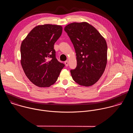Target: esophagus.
<instances>
[{
  "label": "esophagus",
  "mask_w": 133,
  "mask_h": 133,
  "mask_svg": "<svg viewBox=\"0 0 133 133\" xmlns=\"http://www.w3.org/2000/svg\"><path fill=\"white\" fill-rule=\"evenodd\" d=\"M64 64L66 66H68V64H69V62L68 61H64Z\"/></svg>",
  "instance_id": "obj_1"
}]
</instances>
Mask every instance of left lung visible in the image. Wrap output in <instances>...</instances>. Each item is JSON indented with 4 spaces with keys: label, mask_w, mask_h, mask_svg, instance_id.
Returning a JSON list of instances; mask_svg holds the SVG:
<instances>
[{
    "label": "left lung",
    "mask_w": 133,
    "mask_h": 133,
    "mask_svg": "<svg viewBox=\"0 0 133 133\" xmlns=\"http://www.w3.org/2000/svg\"><path fill=\"white\" fill-rule=\"evenodd\" d=\"M64 31L76 52L77 66L70 71L73 80L85 87L95 84L103 74L107 63L105 40L87 22L70 23Z\"/></svg>",
    "instance_id": "obj_1"
}]
</instances>
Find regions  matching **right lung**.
<instances>
[{
  "mask_svg": "<svg viewBox=\"0 0 133 133\" xmlns=\"http://www.w3.org/2000/svg\"><path fill=\"white\" fill-rule=\"evenodd\" d=\"M62 31L60 25H38L21 43L22 69L28 79L36 86L49 87L53 84L65 66L58 61L54 49V45Z\"/></svg>",
  "mask_w": 133,
  "mask_h": 133,
  "instance_id": "add662e5",
  "label": "right lung"
}]
</instances>
